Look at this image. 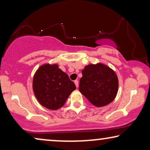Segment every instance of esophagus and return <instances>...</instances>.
Segmentation results:
<instances>
[{
  "label": "esophagus",
  "instance_id": "34e87169",
  "mask_svg": "<svg viewBox=\"0 0 150 150\" xmlns=\"http://www.w3.org/2000/svg\"><path fill=\"white\" fill-rule=\"evenodd\" d=\"M74 83L76 85V87L77 88L79 87V81H77V80H76V81H74Z\"/></svg>",
  "mask_w": 150,
  "mask_h": 150
}]
</instances>
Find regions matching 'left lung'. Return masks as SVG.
<instances>
[{
    "label": "left lung",
    "instance_id": "left-lung-1",
    "mask_svg": "<svg viewBox=\"0 0 150 150\" xmlns=\"http://www.w3.org/2000/svg\"><path fill=\"white\" fill-rule=\"evenodd\" d=\"M79 91L96 107L110 104L118 91L119 81L116 73L103 63L86 65L82 71Z\"/></svg>",
    "mask_w": 150,
    "mask_h": 150
}]
</instances>
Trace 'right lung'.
Wrapping results in <instances>:
<instances>
[{
	"mask_svg": "<svg viewBox=\"0 0 150 150\" xmlns=\"http://www.w3.org/2000/svg\"><path fill=\"white\" fill-rule=\"evenodd\" d=\"M76 88L75 84L56 63L41 65L33 79V90L37 100L50 110L62 107Z\"/></svg>",
	"mask_w": 150,
	"mask_h": 150,
	"instance_id": "add662e5",
	"label": "right lung"
}]
</instances>
